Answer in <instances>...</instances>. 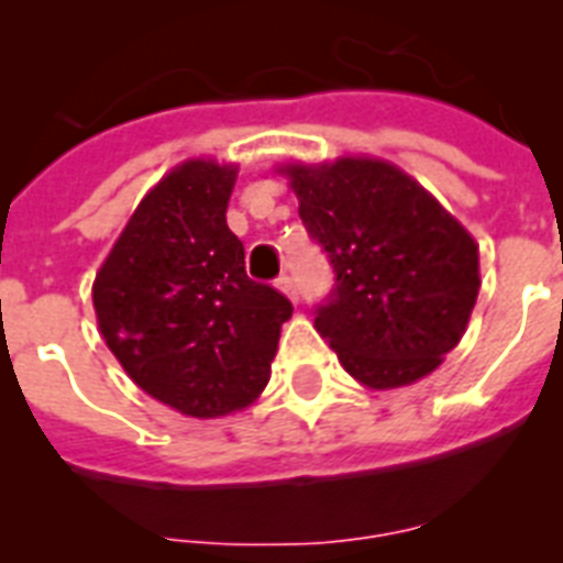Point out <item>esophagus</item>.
Here are the masks:
<instances>
[{"mask_svg": "<svg viewBox=\"0 0 563 563\" xmlns=\"http://www.w3.org/2000/svg\"><path fill=\"white\" fill-rule=\"evenodd\" d=\"M277 289H280L283 295H286V298L298 303V286H295V280H291L289 274H283V277H277Z\"/></svg>", "mask_w": 563, "mask_h": 563, "instance_id": "esophagus-1", "label": "esophagus"}]
</instances>
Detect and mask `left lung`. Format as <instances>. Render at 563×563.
<instances>
[{"label":"left lung","instance_id":"8db88e82","mask_svg":"<svg viewBox=\"0 0 563 563\" xmlns=\"http://www.w3.org/2000/svg\"><path fill=\"white\" fill-rule=\"evenodd\" d=\"M298 212L335 286L316 330L368 388H400L453 351L479 295V247L411 180L371 157L286 166Z\"/></svg>","mask_w":563,"mask_h":563}]
</instances>
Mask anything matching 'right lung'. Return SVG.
Listing matches in <instances>:
<instances>
[{
    "label": "right lung",
    "instance_id": "obj_1",
    "mask_svg": "<svg viewBox=\"0 0 563 563\" xmlns=\"http://www.w3.org/2000/svg\"><path fill=\"white\" fill-rule=\"evenodd\" d=\"M236 166L187 161L145 195L92 283L104 342L145 394L189 418L254 402L291 303L245 274L228 228Z\"/></svg>",
    "mask_w": 563,
    "mask_h": 563
}]
</instances>
